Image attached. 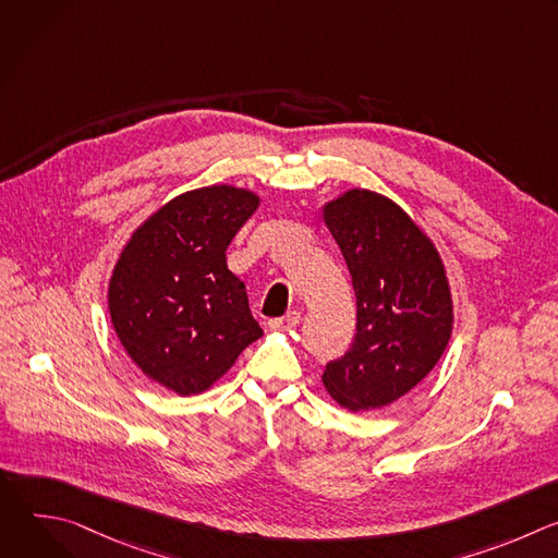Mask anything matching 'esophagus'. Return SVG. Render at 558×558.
Listing matches in <instances>:
<instances>
[{"instance_id":"1","label":"esophagus","mask_w":558,"mask_h":558,"mask_svg":"<svg viewBox=\"0 0 558 558\" xmlns=\"http://www.w3.org/2000/svg\"><path fill=\"white\" fill-rule=\"evenodd\" d=\"M298 325H300L298 311H289L282 317H274V320H269V329H274V331H289V329H295Z\"/></svg>"}]
</instances>
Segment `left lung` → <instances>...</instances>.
Returning a JSON list of instances; mask_svg holds the SVG:
<instances>
[{"instance_id": "left-lung-1", "label": "left lung", "mask_w": 558, "mask_h": 558, "mask_svg": "<svg viewBox=\"0 0 558 558\" xmlns=\"http://www.w3.org/2000/svg\"><path fill=\"white\" fill-rule=\"evenodd\" d=\"M347 260L357 333L323 384L342 409H384L441 360L454 323L450 282L430 235L388 196L351 187L323 205Z\"/></svg>"}]
</instances>
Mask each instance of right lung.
I'll return each instance as SVG.
<instances>
[{
	"mask_svg": "<svg viewBox=\"0 0 558 558\" xmlns=\"http://www.w3.org/2000/svg\"><path fill=\"white\" fill-rule=\"evenodd\" d=\"M258 205V192L229 183L183 192L130 233L114 263V333L143 375L181 397L211 388L263 336L227 267L231 238Z\"/></svg>",
	"mask_w": 558,
	"mask_h": 558,
	"instance_id": "add662e5",
	"label": "right lung"
}]
</instances>
